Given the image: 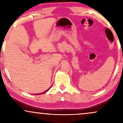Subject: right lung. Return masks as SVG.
<instances>
[{
  "mask_svg": "<svg viewBox=\"0 0 123 123\" xmlns=\"http://www.w3.org/2000/svg\"><path fill=\"white\" fill-rule=\"evenodd\" d=\"M51 87H50V88H49V89H48V90H46V91H44V92H42V93H39V94H36V95H40V94H44V93H46V92H47V91H49V90H50V88H51Z\"/></svg>",
  "mask_w": 123,
  "mask_h": 123,
  "instance_id": "obj_1",
  "label": "right lung"
}]
</instances>
